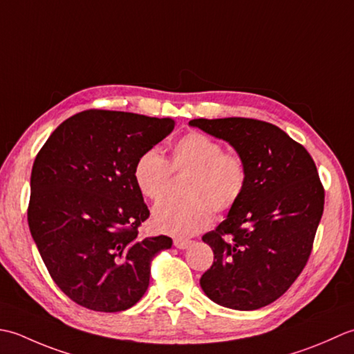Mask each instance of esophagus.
I'll use <instances>...</instances> for the list:
<instances>
[{
  "mask_svg": "<svg viewBox=\"0 0 354 354\" xmlns=\"http://www.w3.org/2000/svg\"><path fill=\"white\" fill-rule=\"evenodd\" d=\"M194 241L192 240H185V238H176L174 240V246L177 248V249H187L191 246Z\"/></svg>",
  "mask_w": 354,
  "mask_h": 354,
  "instance_id": "34e87169",
  "label": "esophagus"
}]
</instances>
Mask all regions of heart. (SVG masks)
Segmentation results:
<instances>
[{
	"label": "heart",
	"mask_w": 354,
	"mask_h": 354,
	"mask_svg": "<svg viewBox=\"0 0 354 354\" xmlns=\"http://www.w3.org/2000/svg\"><path fill=\"white\" fill-rule=\"evenodd\" d=\"M172 172L189 174L182 201L158 205L153 225L158 232L189 236L211 225L214 211L229 212L246 191L249 167L236 151H225L214 137L194 131L178 139L171 149V162L153 148L134 165L133 177L143 197L158 203L167 197Z\"/></svg>",
	"instance_id": "heart-1"
}]
</instances>
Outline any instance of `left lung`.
<instances>
[{"label":"left lung","mask_w":354,"mask_h":354,"mask_svg":"<svg viewBox=\"0 0 354 354\" xmlns=\"http://www.w3.org/2000/svg\"><path fill=\"white\" fill-rule=\"evenodd\" d=\"M246 158L249 180L226 220L203 235L214 263L200 278L214 302L257 310L284 295L306 268L324 212V186L308 151L269 122L194 119Z\"/></svg>","instance_id":"obj_1"}]
</instances>
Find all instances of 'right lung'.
<instances>
[{
	"label": "right lung",
	"instance_id": "right-lung-1",
	"mask_svg": "<svg viewBox=\"0 0 354 354\" xmlns=\"http://www.w3.org/2000/svg\"><path fill=\"white\" fill-rule=\"evenodd\" d=\"M172 119L85 110L64 120L36 154L27 221L56 286L76 304L116 313L149 286L151 263L172 246L167 235L139 236L149 217L133 177Z\"/></svg>",
	"mask_w": 354,
	"mask_h": 354
}]
</instances>
